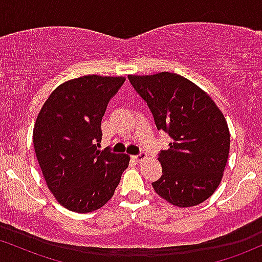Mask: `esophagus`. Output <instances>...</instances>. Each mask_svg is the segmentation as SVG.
I'll return each instance as SVG.
<instances>
[{"label": "esophagus", "instance_id": "esophagus-1", "mask_svg": "<svg viewBox=\"0 0 262 262\" xmlns=\"http://www.w3.org/2000/svg\"><path fill=\"white\" fill-rule=\"evenodd\" d=\"M146 157H147V155L145 154V152H140L139 155H135V156H134V160H136V161H142V160H145Z\"/></svg>", "mask_w": 262, "mask_h": 262}]
</instances>
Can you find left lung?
Masks as SVG:
<instances>
[{"mask_svg":"<svg viewBox=\"0 0 262 262\" xmlns=\"http://www.w3.org/2000/svg\"><path fill=\"white\" fill-rule=\"evenodd\" d=\"M146 101L157 130L170 137L158 154L162 177L155 192L176 207H194L215 192L226 166L230 134L224 115L201 88L183 76L162 72L128 75Z\"/></svg>","mask_w":262,"mask_h":262,"instance_id":"1","label":"left lung"}]
</instances>
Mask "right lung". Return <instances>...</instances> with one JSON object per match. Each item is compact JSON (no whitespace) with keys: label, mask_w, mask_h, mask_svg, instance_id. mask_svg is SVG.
<instances>
[{"label":"right lung","mask_w":262,"mask_h":262,"mask_svg":"<svg viewBox=\"0 0 262 262\" xmlns=\"http://www.w3.org/2000/svg\"><path fill=\"white\" fill-rule=\"evenodd\" d=\"M125 83L122 76L86 75L53 92L33 130L36 156L55 199L76 213L94 211L113 198L130 157L100 152L101 120Z\"/></svg>","instance_id":"1"}]
</instances>
